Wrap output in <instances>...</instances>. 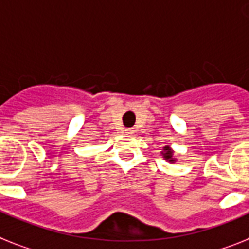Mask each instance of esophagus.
Here are the masks:
<instances>
[{"instance_id":"esophagus-1","label":"esophagus","mask_w":249,"mask_h":249,"mask_svg":"<svg viewBox=\"0 0 249 249\" xmlns=\"http://www.w3.org/2000/svg\"><path fill=\"white\" fill-rule=\"evenodd\" d=\"M124 133H126V135H132V133H135V129H133V128H126V129H124Z\"/></svg>"}]
</instances>
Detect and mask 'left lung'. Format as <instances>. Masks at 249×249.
<instances>
[{"label": "left lung", "instance_id": "8db88e82", "mask_svg": "<svg viewBox=\"0 0 249 249\" xmlns=\"http://www.w3.org/2000/svg\"><path fill=\"white\" fill-rule=\"evenodd\" d=\"M164 158H165L166 160H169V161H174V159L172 158V149H170L169 146H165L164 147Z\"/></svg>", "mask_w": 249, "mask_h": 249}]
</instances>
